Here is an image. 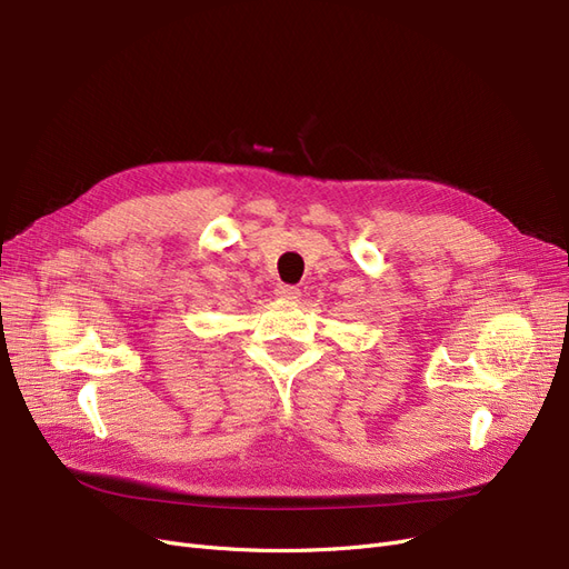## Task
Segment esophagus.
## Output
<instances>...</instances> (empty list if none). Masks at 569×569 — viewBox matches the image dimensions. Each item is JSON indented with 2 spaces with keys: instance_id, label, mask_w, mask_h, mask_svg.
<instances>
[{
  "instance_id": "1",
  "label": "esophagus",
  "mask_w": 569,
  "mask_h": 569,
  "mask_svg": "<svg viewBox=\"0 0 569 569\" xmlns=\"http://www.w3.org/2000/svg\"><path fill=\"white\" fill-rule=\"evenodd\" d=\"M274 292H277V298H281V300H298L300 298V288L288 286V283H279Z\"/></svg>"
}]
</instances>
